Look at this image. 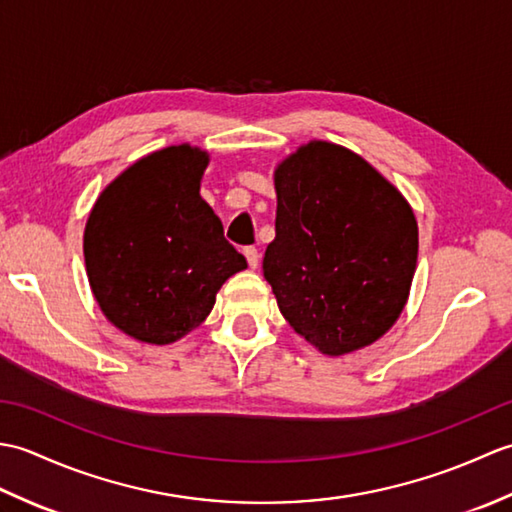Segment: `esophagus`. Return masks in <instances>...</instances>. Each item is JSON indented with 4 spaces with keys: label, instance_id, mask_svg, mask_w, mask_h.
Segmentation results:
<instances>
[{
    "label": "esophagus",
    "instance_id": "esophagus-1",
    "mask_svg": "<svg viewBox=\"0 0 512 512\" xmlns=\"http://www.w3.org/2000/svg\"><path fill=\"white\" fill-rule=\"evenodd\" d=\"M244 257H246L248 266L253 268V270L259 266V250H257L255 246H246V248H244Z\"/></svg>",
    "mask_w": 512,
    "mask_h": 512
}]
</instances>
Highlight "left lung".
<instances>
[{
  "label": "left lung",
  "instance_id": "1",
  "mask_svg": "<svg viewBox=\"0 0 512 512\" xmlns=\"http://www.w3.org/2000/svg\"><path fill=\"white\" fill-rule=\"evenodd\" d=\"M264 277L297 334L328 356L378 341L405 308L418 224L402 193L354 151L312 140L275 169Z\"/></svg>",
  "mask_w": 512,
  "mask_h": 512
}]
</instances>
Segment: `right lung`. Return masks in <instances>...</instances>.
<instances>
[{"mask_svg":"<svg viewBox=\"0 0 512 512\" xmlns=\"http://www.w3.org/2000/svg\"><path fill=\"white\" fill-rule=\"evenodd\" d=\"M209 154L173 145L105 187L85 224L83 255L103 314L136 341L167 345L209 317L217 290L246 268L200 195Z\"/></svg>","mask_w":512,"mask_h":512,"instance_id":"add662e5","label":"right lung"}]
</instances>
